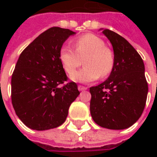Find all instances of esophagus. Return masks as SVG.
Returning <instances> with one entry per match:
<instances>
[{
    "mask_svg": "<svg viewBox=\"0 0 157 157\" xmlns=\"http://www.w3.org/2000/svg\"><path fill=\"white\" fill-rule=\"evenodd\" d=\"M87 87H86V86H83L79 85L78 86V90L79 91H84V90H86Z\"/></svg>",
    "mask_w": 157,
    "mask_h": 157,
    "instance_id": "34e87169",
    "label": "esophagus"
}]
</instances>
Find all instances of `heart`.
Here are the masks:
<instances>
[{
	"mask_svg": "<svg viewBox=\"0 0 157 157\" xmlns=\"http://www.w3.org/2000/svg\"><path fill=\"white\" fill-rule=\"evenodd\" d=\"M75 49L68 45L62 46L59 59L68 75L74 74L82 65L84 67L71 76L74 81L81 82H94L100 77H106L112 72L114 57L111 49L98 36L91 33L76 38L74 41Z\"/></svg>",
	"mask_w": 157,
	"mask_h": 157,
	"instance_id": "heart-1",
	"label": "heart"
}]
</instances>
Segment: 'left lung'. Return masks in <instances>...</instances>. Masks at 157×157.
I'll list each match as a JSON object with an SVG mask.
<instances>
[{
	"instance_id": "8db88e82",
	"label": "left lung",
	"mask_w": 157,
	"mask_h": 157,
	"mask_svg": "<svg viewBox=\"0 0 157 157\" xmlns=\"http://www.w3.org/2000/svg\"><path fill=\"white\" fill-rule=\"evenodd\" d=\"M102 33L113 45L114 66L105 82L90 87V112L102 128L124 129L138 120L145 109L148 93L145 65L124 38L109 29Z\"/></svg>"
}]
</instances>
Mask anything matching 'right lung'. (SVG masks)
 I'll use <instances>...</instances> for the list:
<instances>
[{
  "label": "right lung",
  "mask_w": 157,
  "mask_h": 157,
  "mask_svg": "<svg viewBox=\"0 0 157 157\" xmlns=\"http://www.w3.org/2000/svg\"><path fill=\"white\" fill-rule=\"evenodd\" d=\"M75 33L53 27L42 33L19 56L12 75V103L29 128L46 130L61 125L80 92L68 81L59 59L64 42Z\"/></svg>",
  "instance_id": "right-lung-1"
}]
</instances>
